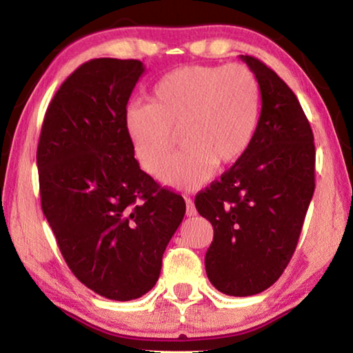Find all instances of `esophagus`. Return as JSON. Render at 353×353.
<instances>
[{"mask_svg": "<svg viewBox=\"0 0 353 353\" xmlns=\"http://www.w3.org/2000/svg\"><path fill=\"white\" fill-rule=\"evenodd\" d=\"M185 204H187V210H185V213H187V216H194V214H196V213H198V212H196L194 202H193V201H191L190 198H187V199H185Z\"/></svg>", "mask_w": 353, "mask_h": 353, "instance_id": "1", "label": "esophagus"}]
</instances>
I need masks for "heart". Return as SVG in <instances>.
I'll return each mask as SVG.
<instances>
[{"label":"heart","instance_id":"b5f03b06","mask_svg":"<svg viewBox=\"0 0 353 353\" xmlns=\"http://www.w3.org/2000/svg\"><path fill=\"white\" fill-rule=\"evenodd\" d=\"M260 83L243 63L188 65L165 74L149 93V104L124 112V129L137 162L172 188L193 191L214 168L236 163L254 140L260 118Z\"/></svg>","mask_w":353,"mask_h":353}]
</instances>
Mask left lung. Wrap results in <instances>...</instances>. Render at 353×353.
Instances as JSON below:
<instances>
[{
	"label": "left lung",
	"instance_id": "8db88e82",
	"mask_svg": "<svg viewBox=\"0 0 353 353\" xmlns=\"http://www.w3.org/2000/svg\"><path fill=\"white\" fill-rule=\"evenodd\" d=\"M260 83L261 112L246 154L196 194L213 225L205 254L210 283L227 296H254L282 276L314 193V139L301 103L276 71L241 56Z\"/></svg>",
	"mask_w": 353,
	"mask_h": 353
}]
</instances>
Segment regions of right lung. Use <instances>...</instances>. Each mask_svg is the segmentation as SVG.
Here are the masks:
<instances>
[{
	"instance_id": "1",
	"label": "right lung",
	"mask_w": 353,
	"mask_h": 353,
	"mask_svg": "<svg viewBox=\"0 0 353 353\" xmlns=\"http://www.w3.org/2000/svg\"><path fill=\"white\" fill-rule=\"evenodd\" d=\"M145 71L101 57L74 70L48 105L37 146L41 210L71 272L112 301L159 280L185 201L140 170L124 112Z\"/></svg>"
}]
</instances>
